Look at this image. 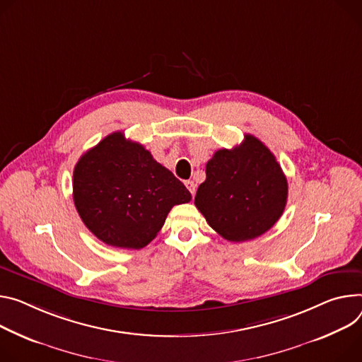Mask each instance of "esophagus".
Returning a JSON list of instances; mask_svg holds the SVG:
<instances>
[{"label":"esophagus","instance_id":"34e87169","mask_svg":"<svg viewBox=\"0 0 362 362\" xmlns=\"http://www.w3.org/2000/svg\"><path fill=\"white\" fill-rule=\"evenodd\" d=\"M185 185H186V187L189 189V192H190V194H192V198H193V196H194V190H196V186H194V183H193L192 180H187Z\"/></svg>","mask_w":362,"mask_h":362}]
</instances>
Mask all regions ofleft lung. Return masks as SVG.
<instances>
[{
	"label": "left lung",
	"instance_id": "1",
	"mask_svg": "<svg viewBox=\"0 0 362 362\" xmlns=\"http://www.w3.org/2000/svg\"><path fill=\"white\" fill-rule=\"evenodd\" d=\"M287 180L274 154L257 137L218 150L206 163V180L194 205L225 240H254L279 221L287 202Z\"/></svg>",
	"mask_w": 362,
	"mask_h": 362
}]
</instances>
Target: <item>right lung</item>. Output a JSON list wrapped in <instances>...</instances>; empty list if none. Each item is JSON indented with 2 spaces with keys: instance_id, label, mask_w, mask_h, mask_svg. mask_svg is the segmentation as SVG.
I'll return each mask as SVG.
<instances>
[{
  "instance_id": "1",
  "label": "right lung",
  "mask_w": 362,
  "mask_h": 362,
  "mask_svg": "<svg viewBox=\"0 0 362 362\" xmlns=\"http://www.w3.org/2000/svg\"><path fill=\"white\" fill-rule=\"evenodd\" d=\"M190 199L170 170L121 131L88 150L74 170V202L81 219L98 240L117 248L146 247L170 209Z\"/></svg>"
}]
</instances>
